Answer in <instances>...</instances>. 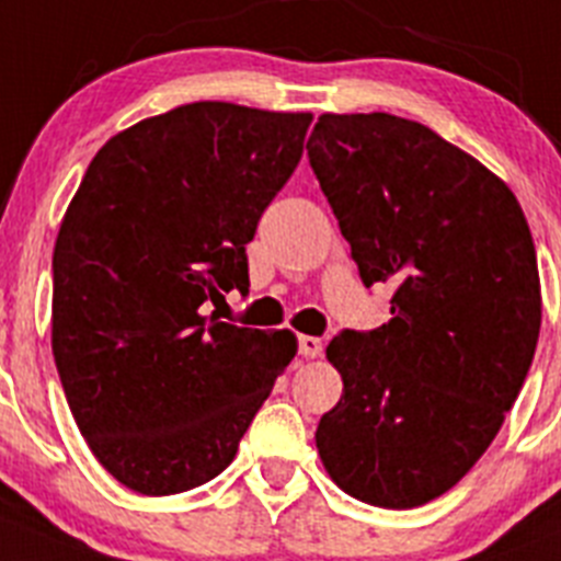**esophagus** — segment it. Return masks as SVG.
Wrapping results in <instances>:
<instances>
[{
	"label": "esophagus",
	"mask_w": 561,
	"mask_h": 561,
	"mask_svg": "<svg viewBox=\"0 0 561 561\" xmlns=\"http://www.w3.org/2000/svg\"><path fill=\"white\" fill-rule=\"evenodd\" d=\"M300 356L302 358L322 356V339L306 336V333H302V336H300Z\"/></svg>",
	"instance_id": "1"
}]
</instances>
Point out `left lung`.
Returning <instances> with one entry per match:
<instances>
[{"mask_svg": "<svg viewBox=\"0 0 561 561\" xmlns=\"http://www.w3.org/2000/svg\"><path fill=\"white\" fill-rule=\"evenodd\" d=\"M308 161L364 286H392V320L342 331V398L317 425L339 490L414 508L465 479L501 431L537 351L534 239L495 172L392 113H322Z\"/></svg>", "mask_w": 561, "mask_h": 561, "instance_id": "obj_1", "label": "left lung"}]
</instances>
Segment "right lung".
<instances>
[{
    "label": "right lung",
    "instance_id": "add662e5",
    "mask_svg": "<svg viewBox=\"0 0 561 561\" xmlns=\"http://www.w3.org/2000/svg\"><path fill=\"white\" fill-rule=\"evenodd\" d=\"M311 113L192 102L105 141L60 222L53 356L91 454L138 495L217 479L291 331L199 314L250 286L244 247L300 163Z\"/></svg>",
    "mask_w": 561,
    "mask_h": 561
}]
</instances>
